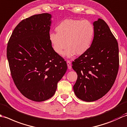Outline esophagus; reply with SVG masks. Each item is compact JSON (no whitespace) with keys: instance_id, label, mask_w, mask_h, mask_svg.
<instances>
[{"instance_id":"esophagus-1","label":"esophagus","mask_w":127,"mask_h":127,"mask_svg":"<svg viewBox=\"0 0 127 127\" xmlns=\"http://www.w3.org/2000/svg\"><path fill=\"white\" fill-rule=\"evenodd\" d=\"M67 66H68V68L69 69H71L72 68V65H71V63L69 60H67Z\"/></svg>"}]
</instances>
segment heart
<instances>
[{"mask_svg":"<svg viewBox=\"0 0 127 127\" xmlns=\"http://www.w3.org/2000/svg\"><path fill=\"white\" fill-rule=\"evenodd\" d=\"M56 33H50L49 40L54 51L59 55L64 53L67 58L76 54L81 56L91 47L95 37V28L87 20L66 19L57 25Z\"/></svg>","mask_w":127,"mask_h":127,"instance_id":"heart-1","label":"heart"}]
</instances>
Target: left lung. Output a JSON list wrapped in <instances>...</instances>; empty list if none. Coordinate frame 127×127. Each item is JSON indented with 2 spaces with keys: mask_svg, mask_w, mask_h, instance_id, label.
I'll list each match as a JSON object with an SVG mask.
<instances>
[{
  "mask_svg": "<svg viewBox=\"0 0 127 127\" xmlns=\"http://www.w3.org/2000/svg\"><path fill=\"white\" fill-rule=\"evenodd\" d=\"M93 25L95 34L91 47L72 62V68L78 75L74 92L87 102L99 99L109 91L119 68L117 39L103 20L99 19Z\"/></svg>",
  "mask_w": 127,
  "mask_h": 127,
  "instance_id": "obj_1",
  "label": "left lung"
}]
</instances>
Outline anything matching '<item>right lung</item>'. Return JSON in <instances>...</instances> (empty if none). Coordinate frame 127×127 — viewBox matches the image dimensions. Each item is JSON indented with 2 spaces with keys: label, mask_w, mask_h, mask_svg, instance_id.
Wrapping results in <instances>:
<instances>
[{
  "label": "right lung",
  "mask_w": 127,
  "mask_h": 127,
  "mask_svg": "<svg viewBox=\"0 0 127 127\" xmlns=\"http://www.w3.org/2000/svg\"><path fill=\"white\" fill-rule=\"evenodd\" d=\"M51 16L33 15L13 31L7 46L11 77L20 93L37 102L50 99L67 69L66 62L54 51L49 40Z\"/></svg>",
  "instance_id": "1"
}]
</instances>
